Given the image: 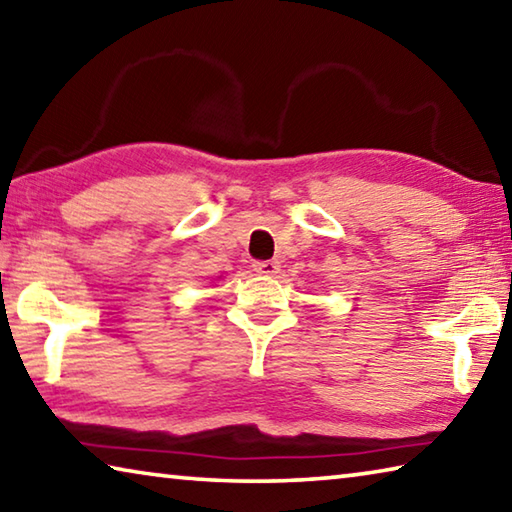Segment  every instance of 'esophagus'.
I'll use <instances>...</instances> for the list:
<instances>
[{
	"label": "esophagus",
	"mask_w": 512,
	"mask_h": 512,
	"mask_svg": "<svg viewBox=\"0 0 512 512\" xmlns=\"http://www.w3.org/2000/svg\"><path fill=\"white\" fill-rule=\"evenodd\" d=\"M253 271L259 275H275L280 271V262H275V259H264V262L253 264Z\"/></svg>",
	"instance_id": "34e87169"
}]
</instances>
